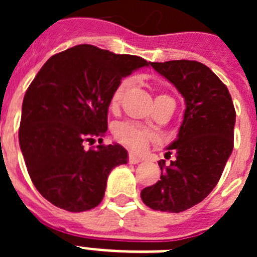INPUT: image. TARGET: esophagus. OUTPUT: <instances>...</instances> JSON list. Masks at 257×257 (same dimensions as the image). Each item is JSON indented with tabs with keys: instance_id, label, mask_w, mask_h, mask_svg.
Instances as JSON below:
<instances>
[{
	"instance_id": "1",
	"label": "esophagus",
	"mask_w": 257,
	"mask_h": 257,
	"mask_svg": "<svg viewBox=\"0 0 257 257\" xmlns=\"http://www.w3.org/2000/svg\"><path fill=\"white\" fill-rule=\"evenodd\" d=\"M140 161H142V160H140L139 157H136L135 154H133V153L128 154V162L133 163V165H136V163H139Z\"/></svg>"
}]
</instances>
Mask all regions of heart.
I'll use <instances>...</instances> for the list:
<instances>
[{
  "instance_id": "obj_1",
  "label": "heart",
  "mask_w": 257,
  "mask_h": 257,
  "mask_svg": "<svg viewBox=\"0 0 257 257\" xmlns=\"http://www.w3.org/2000/svg\"><path fill=\"white\" fill-rule=\"evenodd\" d=\"M130 85V79H123V81L118 83L117 87L114 88V91L110 95V99H109V110L110 112H117L122 97H123L124 92H126ZM170 100H174V99L167 94L158 92L156 95V105L163 103V101ZM113 135H114V139L118 143H121V144H123L124 147H127V148L134 152L143 151L154 139V134L151 130H147L144 127L138 126V124L131 123V122H119V123L115 124L114 128H113Z\"/></svg>"
}]
</instances>
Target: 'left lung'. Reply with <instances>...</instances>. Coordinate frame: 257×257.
Listing matches in <instances>:
<instances>
[{
	"mask_svg": "<svg viewBox=\"0 0 257 257\" xmlns=\"http://www.w3.org/2000/svg\"><path fill=\"white\" fill-rule=\"evenodd\" d=\"M185 99L187 109L178 139L166 154L175 153L169 166L158 162L161 179L142 190L152 210L181 212L196 206L219 183L234 147L235 109L219 77L196 60L151 63Z\"/></svg>",
	"mask_w": 257,
	"mask_h": 257,
	"instance_id": "obj_1",
	"label": "left lung"
}]
</instances>
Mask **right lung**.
Here are the masks:
<instances>
[{"label":"right lung","instance_id":"add662e5","mask_svg":"<svg viewBox=\"0 0 257 257\" xmlns=\"http://www.w3.org/2000/svg\"><path fill=\"white\" fill-rule=\"evenodd\" d=\"M148 65L140 56L78 45L52 55L24 95L19 143L32 183L69 212L96 207L109 172L127 163L119 144H103L110 95L123 77ZM95 137L99 145L85 150Z\"/></svg>","mask_w":257,"mask_h":257}]
</instances>
